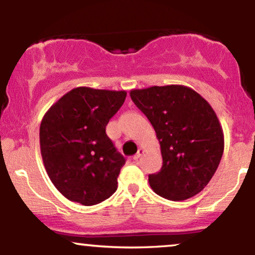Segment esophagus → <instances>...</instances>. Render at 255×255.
Here are the masks:
<instances>
[{
	"instance_id": "34e87169",
	"label": "esophagus",
	"mask_w": 255,
	"mask_h": 255,
	"mask_svg": "<svg viewBox=\"0 0 255 255\" xmlns=\"http://www.w3.org/2000/svg\"><path fill=\"white\" fill-rule=\"evenodd\" d=\"M144 152H145V151H144V148H139V150H137L136 153L134 154V157H133V158H134V159H135V160H136V159H139V158L141 157L142 154H144Z\"/></svg>"
}]
</instances>
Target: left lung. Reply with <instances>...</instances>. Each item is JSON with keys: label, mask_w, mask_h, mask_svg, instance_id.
Listing matches in <instances>:
<instances>
[{"label": "left lung", "mask_w": 255, "mask_h": 255, "mask_svg": "<svg viewBox=\"0 0 255 255\" xmlns=\"http://www.w3.org/2000/svg\"><path fill=\"white\" fill-rule=\"evenodd\" d=\"M131 101L150 120L160 145L163 166L148 175L156 194L180 201L200 193L217 170L224 134L206 99L183 85L134 89Z\"/></svg>", "instance_id": "1"}]
</instances>
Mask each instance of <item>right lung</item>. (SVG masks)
I'll use <instances>...</instances> for the list:
<instances>
[{
  "mask_svg": "<svg viewBox=\"0 0 255 255\" xmlns=\"http://www.w3.org/2000/svg\"><path fill=\"white\" fill-rule=\"evenodd\" d=\"M126 91L75 87L49 108L39 128L43 163L57 191L92 206L118 189L126 159L105 133L124 104Z\"/></svg>",
  "mask_w": 255,
  "mask_h": 255,
  "instance_id": "right-lung-1",
  "label": "right lung"
}]
</instances>
